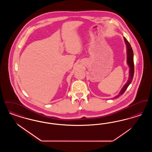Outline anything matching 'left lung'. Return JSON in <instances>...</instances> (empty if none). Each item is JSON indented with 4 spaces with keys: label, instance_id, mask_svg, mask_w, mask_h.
<instances>
[{
    "label": "left lung",
    "instance_id": "8db88e82",
    "mask_svg": "<svg viewBox=\"0 0 152 152\" xmlns=\"http://www.w3.org/2000/svg\"><path fill=\"white\" fill-rule=\"evenodd\" d=\"M124 42H125V43L126 44V56H127L126 63L129 68V78H128L127 82L126 83V84L123 86L122 89L120 91L119 94L116 96L114 99L117 98L118 97L122 95L125 92V91H126L127 88L132 83V81L133 80V76H134V61H133V50L131 47V45L128 42V41L127 40V39L125 37H124Z\"/></svg>",
    "mask_w": 152,
    "mask_h": 152
}]
</instances>
